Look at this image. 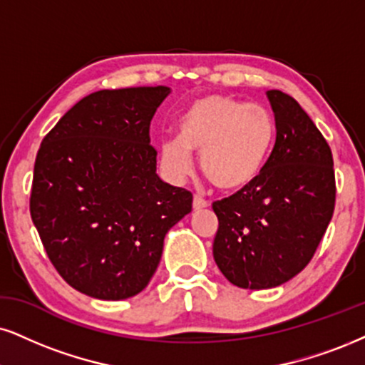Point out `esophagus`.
<instances>
[{"mask_svg": "<svg viewBox=\"0 0 365 365\" xmlns=\"http://www.w3.org/2000/svg\"><path fill=\"white\" fill-rule=\"evenodd\" d=\"M205 208H208V201H205L203 197H200V196H195V200H192V210L200 211Z\"/></svg>", "mask_w": 365, "mask_h": 365, "instance_id": "1", "label": "esophagus"}]
</instances>
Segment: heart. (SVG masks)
<instances>
[{
  "instance_id": "1",
  "label": "heart",
  "mask_w": 365,
  "mask_h": 365,
  "mask_svg": "<svg viewBox=\"0 0 365 365\" xmlns=\"http://www.w3.org/2000/svg\"><path fill=\"white\" fill-rule=\"evenodd\" d=\"M276 140L267 108L222 94L197 98L178 120V138L160 143V164L173 181L192 173V154L222 191L244 190L257 179Z\"/></svg>"
}]
</instances>
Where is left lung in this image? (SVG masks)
<instances>
[{"instance_id":"8db88e82","label":"left lung","mask_w":365,"mask_h":365,"mask_svg":"<svg viewBox=\"0 0 365 365\" xmlns=\"http://www.w3.org/2000/svg\"><path fill=\"white\" fill-rule=\"evenodd\" d=\"M276 143L254 182L213 203V257L233 286L269 289L303 271L335 208L331 150L294 98L271 89Z\"/></svg>"}]
</instances>
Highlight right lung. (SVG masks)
<instances>
[{
  "label": "right lung",
  "mask_w": 365,
  "mask_h": 365,
  "mask_svg": "<svg viewBox=\"0 0 365 365\" xmlns=\"http://www.w3.org/2000/svg\"><path fill=\"white\" fill-rule=\"evenodd\" d=\"M170 88L103 89L45 135L30 215L48 259L74 289L118 301L145 289L164 237L192 195L157 175L148 128Z\"/></svg>",
  "instance_id": "add662e5"
}]
</instances>
